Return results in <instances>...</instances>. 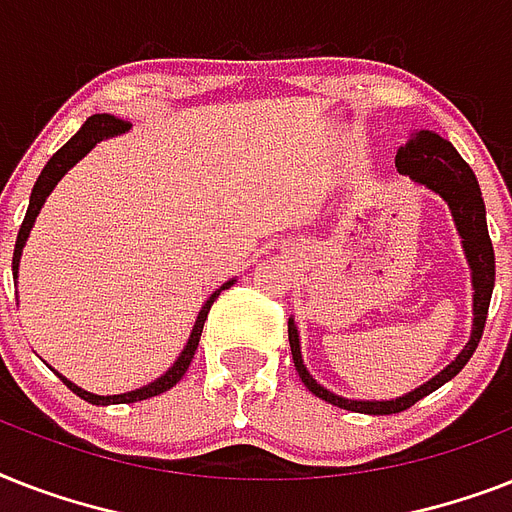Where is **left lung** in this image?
Returning <instances> with one entry per match:
<instances>
[{"label":"left lung","instance_id":"8db88e82","mask_svg":"<svg viewBox=\"0 0 512 512\" xmlns=\"http://www.w3.org/2000/svg\"><path fill=\"white\" fill-rule=\"evenodd\" d=\"M396 170L406 175L412 183L428 188L430 193L441 196L449 212H452L454 228L462 239V252L468 260L470 268V284H473V329H470V340L465 342V348L457 353L454 361L433 374L428 382H422L414 390L404 393V396L388 398V401H366V398H345L324 388L321 382H316L308 366L303 361V350H300V332H297L295 319H289V348H292V361L300 374V380L305 382V388L311 390L313 396H319L321 401H327L332 406L348 409V412L358 414H396L404 412L409 406H414L420 398L438 390L444 382H449L454 374L462 372V366L468 364L473 350L478 348V340L484 335L486 313H489V300H492L494 289V249L492 239H489V228H486V207L478 180L468 162L457 154V148L446 138H441L433 130L412 132L406 143H401L396 151Z\"/></svg>","mask_w":512,"mask_h":512}]
</instances>
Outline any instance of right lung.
Wrapping results in <instances>:
<instances>
[{
  "label": "right lung",
  "mask_w": 512,
  "mask_h": 512,
  "mask_svg": "<svg viewBox=\"0 0 512 512\" xmlns=\"http://www.w3.org/2000/svg\"><path fill=\"white\" fill-rule=\"evenodd\" d=\"M130 127H132V124L122 122V119H114V116H108V114L90 116V119L82 124V130L76 132L74 138L68 140L66 146L60 148L58 154L52 156L50 162L44 164L42 175L36 177L34 191H31V199H28L26 217H23V225H20V231H18V241H15V252H12V279L18 281V268H20V255H23V247H26L28 236H31V228H34L36 217H39V212H42L44 201H47V196L55 191V185L63 180V175H66V172L71 170V167H74L79 159H84V156L90 154L92 148L98 146L100 140L114 138V135H124V132L130 130ZM233 281H236V279L225 281L223 287L215 289V292L207 297V303L201 305L199 316H196V321H193L191 335H188V342H185L183 350H180V356H177L175 364H172L170 369L162 374V377H156L154 382H148V385H143V388L127 390V393H116V396H98V393H90V390L79 388L76 382L66 380L63 374H58V377L66 382L68 388L74 390L76 396L84 398V401H90V404H95V406L135 404V401H146V398L159 396V393H164V390H170L172 385H177V382L183 380V374L188 372V366H191L193 353H196V348H199L201 329H204V321H207L209 308H212V303L217 300V295H220L223 289L231 287Z\"/></svg>",
  "instance_id": "1"
}]
</instances>
